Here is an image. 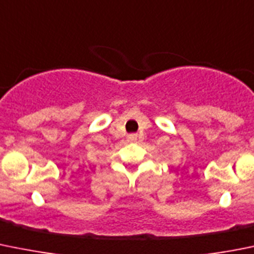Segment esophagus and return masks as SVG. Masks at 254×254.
Masks as SVG:
<instances>
[{"label":"esophagus","mask_w":254,"mask_h":254,"mask_svg":"<svg viewBox=\"0 0 254 254\" xmlns=\"http://www.w3.org/2000/svg\"><path fill=\"white\" fill-rule=\"evenodd\" d=\"M129 139H130V140H136V135H135V134L129 135Z\"/></svg>","instance_id":"1"}]
</instances>
